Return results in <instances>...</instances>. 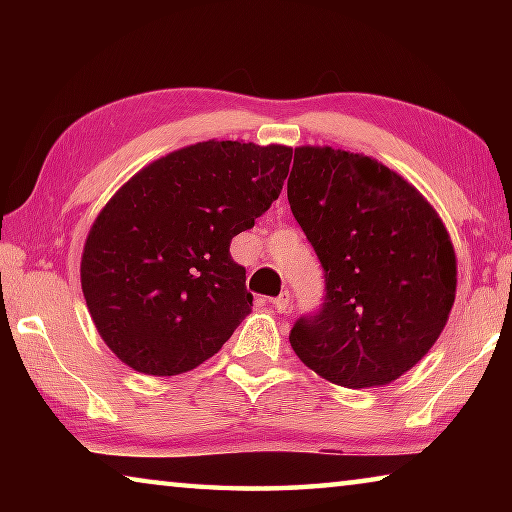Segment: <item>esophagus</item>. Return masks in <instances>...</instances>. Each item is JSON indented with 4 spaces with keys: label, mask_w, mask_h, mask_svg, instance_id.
I'll list each match as a JSON object with an SVG mask.
<instances>
[{
    "label": "esophagus",
    "mask_w": 512,
    "mask_h": 512,
    "mask_svg": "<svg viewBox=\"0 0 512 512\" xmlns=\"http://www.w3.org/2000/svg\"><path fill=\"white\" fill-rule=\"evenodd\" d=\"M289 293L287 291H284L282 293V296H277V298H273V300H268V302H271V305L277 309V314H287V311H289Z\"/></svg>",
    "instance_id": "34e87169"
}]
</instances>
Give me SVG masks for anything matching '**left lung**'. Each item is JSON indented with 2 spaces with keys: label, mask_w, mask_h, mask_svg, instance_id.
<instances>
[{
  "label": "left lung",
  "mask_w": 512,
  "mask_h": 512,
  "mask_svg": "<svg viewBox=\"0 0 512 512\" xmlns=\"http://www.w3.org/2000/svg\"><path fill=\"white\" fill-rule=\"evenodd\" d=\"M287 196L325 271V302L293 325V352L332 384H391L431 350L454 305L443 219L400 173L332 146H298Z\"/></svg>",
  "instance_id": "left-lung-1"
}]
</instances>
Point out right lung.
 <instances>
[{
    "label": "right lung",
    "mask_w": 512,
    "mask_h": 512,
    "mask_svg": "<svg viewBox=\"0 0 512 512\" xmlns=\"http://www.w3.org/2000/svg\"><path fill=\"white\" fill-rule=\"evenodd\" d=\"M291 146L198 142L146 164L94 219L85 305L115 357L171 377L214 357L250 314L230 241L282 192Z\"/></svg>",
    "instance_id": "right-lung-1"
}]
</instances>
